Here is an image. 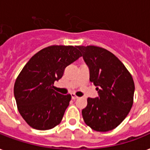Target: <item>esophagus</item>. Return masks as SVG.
<instances>
[{"label": "esophagus", "instance_id": "34e87169", "mask_svg": "<svg viewBox=\"0 0 150 150\" xmlns=\"http://www.w3.org/2000/svg\"><path fill=\"white\" fill-rule=\"evenodd\" d=\"M71 99H72V100H76V99L79 98L75 93H71Z\"/></svg>", "mask_w": 150, "mask_h": 150}]
</instances>
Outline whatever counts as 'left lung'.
<instances>
[{"mask_svg": "<svg viewBox=\"0 0 150 150\" xmlns=\"http://www.w3.org/2000/svg\"><path fill=\"white\" fill-rule=\"evenodd\" d=\"M89 69V81L99 96L88 98L82 110L85 123L96 132H108L125 120L133 104L135 84L123 63L111 52L96 46H78Z\"/></svg>", "mask_w": 150, "mask_h": 150, "instance_id": "1", "label": "left lung"}]
</instances>
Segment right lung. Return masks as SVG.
I'll return each instance as SVG.
<instances>
[{"mask_svg": "<svg viewBox=\"0 0 150 150\" xmlns=\"http://www.w3.org/2000/svg\"><path fill=\"white\" fill-rule=\"evenodd\" d=\"M81 56L78 46H50L33 55L22 68L14 95L20 114L30 127L49 130L60 124L71 96L54 91V83Z\"/></svg>", "mask_w": 150, "mask_h": 150, "instance_id": "1", "label": "right lung"}]
</instances>
